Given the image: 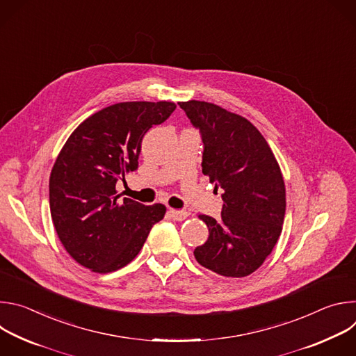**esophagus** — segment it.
<instances>
[{
	"instance_id": "1",
	"label": "esophagus",
	"mask_w": 356,
	"mask_h": 356,
	"mask_svg": "<svg viewBox=\"0 0 356 356\" xmlns=\"http://www.w3.org/2000/svg\"><path fill=\"white\" fill-rule=\"evenodd\" d=\"M169 214H170V217H172L175 221H183V220H186V218L190 216L188 211H180V210H173V209H170Z\"/></svg>"
}]
</instances>
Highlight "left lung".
Instances as JSON below:
<instances>
[{"instance_id": "8db88e82", "label": "left lung", "mask_w": 356, "mask_h": 356, "mask_svg": "<svg viewBox=\"0 0 356 356\" xmlns=\"http://www.w3.org/2000/svg\"><path fill=\"white\" fill-rule=\"evenodd\" d=\"M204 143L202 175L222 188L221 218L198 216L209 228L195 261L221 276L243 277L262 266L280 234L286 187L262 134L246 118L206 101L179 104Z\"/></svg>"}]
</instances>
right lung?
I'll list each match as a JSON object with an SVG mask.
<instances>
[{
	"label": "right lung",
	"instance_id": "right-lung-1",
	"mask_svg": "<svg viewBox=\"0 0 356 356\" xmlns=\"http://www.w3.org/2000/svg\"><path fill=\"white\" fill-rule=\"evenodd\" d=\"M172 101H128L84 120L69 136L49 179L50 216L69 255L95 273L128 265L149 231L163 220V204L120 200L115 184L138 169L145 134L175 111Z\"/></svg>",
	"mask_w": 356,
	"mask_h": 356
}]
</instances>
